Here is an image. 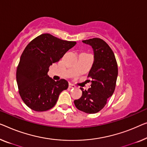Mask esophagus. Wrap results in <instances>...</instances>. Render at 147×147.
<instances>
[{
    "instance_id": "obj_1",
    "label": "esophagus",
    "mask_w": 147,
    "mask_h": 147,
    "mask_svg": "<svg viewBox=\"0 0 147 147\" xmlns=\"http://www.w3.org/2000/svg\"><path fill=\"white\" fill-rule=\"evenodd\" d=\"M69 87L71 88H76V86H74V85L73 84H69Z\"/></svg>"
}]
</instances>
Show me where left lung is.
I'll return each mask as SVG.
<instances>
[{
	"label": "left lung",
	"mask_w": 147,
	"mask_h": 147,
	"mask_svg": "<svg viewBox=\"0 0 147 147\" xmlns=\"http://www.w3.org/2000/svg\"><path fill=\"white\" fill-rule=\"evenodd\" d=\"M92 46L94 61L89 72L92 78L91 88L82 92L81 98L74 101L76 108L86 113H96L104 108L108 98L115 90L118 74L115 55L106 41L98 38L83 40Z\"/></svg>",
	"instance_id": "obj_1"
}]
</instances>
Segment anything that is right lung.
<instances>
[{"mask_svg": "<svg viewBox=\"0 0 147 147\" xmlns=\"http://www.w3.org/2000/svg\"><path fill=\"white\" fill-rule=\"evenodd\" d=\"M75 44V41L43 34L26 46L17 67L16 81L20 96L30 109L49 110L56 104L61 92L67 89L66 80L55 81L47 73L50 65L58 62Z\"/></svg>", "mask_w": 147, "mask_h": 147, "instance_id": "add662e5", "label": "right lung"}]
</instances>
